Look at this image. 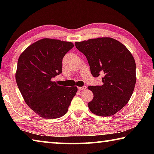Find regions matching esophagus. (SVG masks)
I'll use <instances>...</instances> for the list:
<instances>
[{
	"mask_svg": "<svg viewBox=\"0 0 154 154\" xmlns=\"http://www.w3.org/2000/svg\"><path fill=\"white\" fill-rule=\"evenodd\" d=\"M86 89V86H82V87H78V90H85Z\"/></svg>",
	"mask_w": 154,
	"mask_h": 154,
	"instance_id": "1",
	"label": "esophagus"
}]
</instances>
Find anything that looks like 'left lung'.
<instances>
[{
  "mask_svg": "<svg viewBox=\"0 0 154 154\" xmlns=\"http://www.w3.org/2000/svg\"><path fill=\"white\" fill-rule=\"evenodd\" d=\"M86 57L91 73L104 75L102 85L89 86L94 98L88 105L99 116H113L124 107L133 93L136 83V63L132 54L119 41L110 37L75 42Z\"/></svg>",
  "mask_w": 154,
  "mask_h": 154,
  "instance_id": "obj_1",
  "label": "left lung"
}]
</instances>
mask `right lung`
<instances>
[{
    "label": "right lung",
    "mask_w": 154,
    "mask_h": 154,
    "mask_svg": "<svg viewBox=\"0 0 154 154\" xmlns=\"http://www.w3.org/2000/svg\"><path fill=\"white\" fill-rule=\"evenodd\" d=\"M73 47L71 42L43 38L19 57L15 73L18 88L28 106L41 118L63 116L76 94V86H61L51 80L62 73V59Z\"/></svg>",
    "instance_id": "add662e5"
}]
</instances>
